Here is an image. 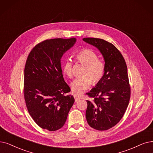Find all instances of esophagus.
Segmentation results:
<instances>
[{
    "instance_id": "34e87169",
    "label": "esophagus",
    "mask_w": 153,
    "mask_h": 153,
    "mask_svg": "<svg viewBox=\"0 0 153 153\" xmlns=\"http://www.w3.org/2000/svg\"><path fill=\"white\" fill-rule=\"evenodd\" d=\"M74 97H75V102H77V101H78V100H80V97H77L76 95H75V96H74Z\"/></svg>"
}]
</instances>
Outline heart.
I'll return each mask as SVG.
<instances>
[{
	"mask_svg": "<svg viewBox=\"0 0 153 153\" xmlns=\"http://www.w3.org/2000/svg\"><path fill=\"white\" fill-rule=\"evenodd\" d=\"M76 59L78 62L85 65L82 76L75 78L71 83L73 93L80 96L88 89L92 83L99 82L102 78L105 72V65L102 60L98 59L95 52L90 49H83L76 54ZM63 72L70 78L73 76V63L68 59L63 65Z\"/></svg>",
	"mask_w": 153,
	"mask_h": 153,
	"instance_id": "b5f03b06",
	"label": "heart"
}]
</instances>
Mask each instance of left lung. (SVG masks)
<instances>
[{
    "mask_svg": "<svg viewBox=\"0 0 153 153\" xmlns=\"http://www.w3.org/2000/svg\"><path fill=\"white\" fill-rule=\"evenodd\" d=\"M99 50L104 59L102 78L87 94L86 119L90 127L99 131L111 129L123 117L129 104L131 88L124 57L114 45L102 39L83 38Z\"/></svg>",
    "mask_w": 153,
    "mask_h": 153,
    "instance_id": "1",
    "label": "left lung"
}]
</instances>
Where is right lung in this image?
Instances as JSON below:
<instances>
[{
	"mask_svg": "<svg viewBox=\"0 0 153 153\" xmlns=\"http://www.w3.org/2000/svg\"><path fill=\"white\" fill-rule=\"evenodd\" d=\"M76 38L52 39L36 45L24 68V95L29 114L43 129L62 128L75 102L68 95L61 65L63 54L74 46Z\"/></svg>",
	"mask_w": 153,
	"mask_h": 153,
	"instance_id": "right-lung-1",
	"label": "right lung"
}]
</instances>
